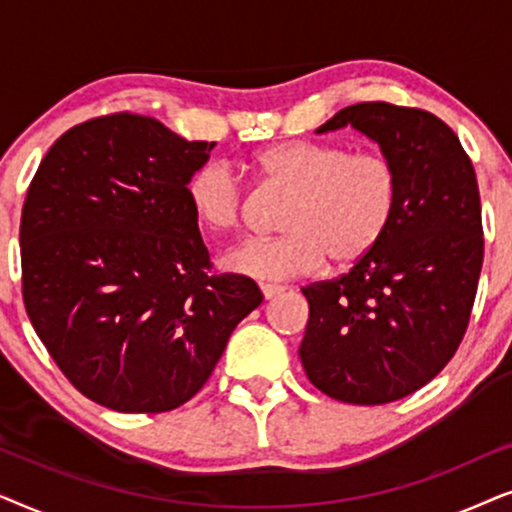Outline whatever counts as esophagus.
<instances>
[{
    "mask_svg": "<svg viewBox=\"0 0 512 512\" xmlns=\"http://www.w3.org/2000/svg\"><path fill=\"white\" fill-rule=\"evenodd\" d=\"M284 291H286L284 286H277V284H261V293H263L265 300L275 298V296H279V293H284Z\"/></svg>",
    "mask_w": 512,
    "mask_h": 512,
    "instance_id": "1",
    "label": "esophagus"
}]
</instances>
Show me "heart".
I'll list each match as a JSON object with an SVG mask.
<instances>
[{
    "label": "heart",
    "instance_id": "1",
    "mask_svg": "<svg viewBox=\"0 0 512 512\" xmlns=\"http://www.w3.org/2000/svg\"><path fill=\"white\" fill-rule=\"evenodd\" d=\"M254 165L270 186L291 193L282 216L286 233L230 249L223 263L237 275L284 282L312 275L328 256L349 268L384 240L394 221L401 179L387 153L289 139L258 151ZM186 198L195 219L212 230L240 226L247 205L242 181L226 163L200 165Z\"/></svg>",
    "mask_w": 512,
    "mask_h": 512
}]
</instances>
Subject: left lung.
<instances>
[{
  "mask_svg": "<svg viewBox=\"0 0 512 512\" xmlns=\"http://www.w3.org/2000/svg\"><path fill=\"white\" fill-rule=\"evenodd\" d=\"M352 125L396 163L398 205L384 240L342 277L303 286L300 361L326 396L382 405L447 366L471 319L485 254L471 158L424 109L361 102L317 132Z\"/></svg>",
  "mask_w": 512,
  "mask_h": 512,
  "instance_id": "8db88e82",
  "label": "left lung"
}]
</instances>
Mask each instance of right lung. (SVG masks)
I'll list each match as a JSON object with an SVG mask.
<instances>
[{
	"label": "right lung",
	"mask_w": 512,
	"mask_h": 512,
	"mask_svg": "<svg viewBox=\"0 0 512 512\" xmlns=\"http://www.w3.org/2000/svg\"><path fill=\"white\" fill-rule=\"evenodd\" d=\"M212 149L121 111L67 130L27 188V317L62 375L104 408L153 415L191 401L263 303L254 279L209 272L186 184Z\"/></svg>",
	"instance_id": "right-lung-1"
}]
</instances>
